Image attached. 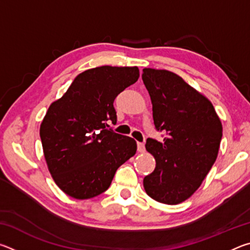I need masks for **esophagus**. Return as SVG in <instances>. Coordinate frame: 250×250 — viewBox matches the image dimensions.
<instances>
[{
    "label": "esophagus",
    "instance_id": "1",
    "mask_svg": "<svg viewBox=\"0 0 250 250\" xmlns=\"http://www.w3.org/2000/svg\"><path fill=\"white\" fill-rule=\"evenodd\" d=\"M138 151L140 152V153H143V152H146L145 143H142V142H138Z\"/></svg>",
    "mask_w": 250,
    "mask_h": 250
}]
</instances>
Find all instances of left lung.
<instances>
[{
  "instance_id": "1",
  "label": "left lung",
  "mask_w": 250,
  "mask_h": 250,
  "mask_svg": "<svg viewBox=\"0 0 250 250\" xmlns=\"http://www.w3.org/2000/svg\"><path fill=\"white\" fill-rule=\"evenodd\" d=\"M142 80L155 128L166 133L162 142L146 140L156 164L143 186L156 202L180 204L197 191L216 161L222 122L210 101L172 71L145 68Z\"/></svg>"
}]
</instances>
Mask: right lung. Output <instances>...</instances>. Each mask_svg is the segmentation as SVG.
I'll use <instances>...</instances> for the list:
<instances>
[{"label":"right lung","instance_id":"1","mask_svg":"<svg viewBox=\"0 0 250 250\" xmlns=\"http://www.w3.org/2000/svg\"><path fill=\"white\" fill-rule=\"evenodd\" d=\"M139 76L135 66L88 69L50 104L40 135L50 175L67 195L76 200L100 195L118 167L135 154L134 139L107 126L117 122L116 97Z\"/></svg>","mask_w":250,"mask_h":250}]
</instances>
